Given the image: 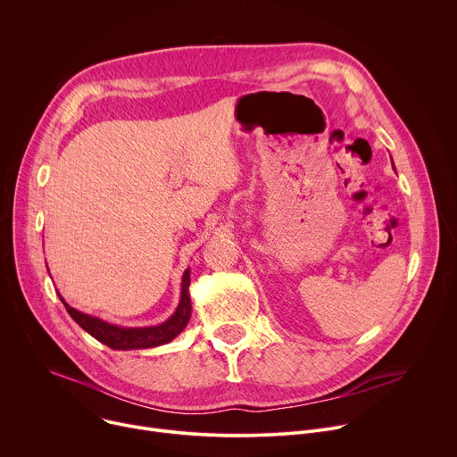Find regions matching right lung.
<instances>
[{"label":"right lung","instance_id":"obj_1","mask_svg":"<svg viewBox=\"0 0 457 457\" xmlns=\"http://www.w3.org/2000/svg\"><path fill=\"white\" fill-rule=\"evenodd\" d=\"M59 295V293H57ZM59 300L67 307L69 314L79 328L85 329L90 337L99 340L115 351H132V349H148L171 342L179 337L189 321L191 316V298H189V268L182 275L180 284V300L175 312L162 323L152 325V328H120V325L108 323L97 316L85 314L74 307H71L64 298L59 295Z\"/></svg>","mask_w":457,"mask_h":457}]
</instances>
